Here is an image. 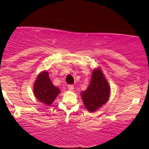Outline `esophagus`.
<instances>
[{"label": "esophagus", "instance_id": "34e87169", "mask_svg": "<svg viewBox=\"0 0 149 149\" xmlns=\"http://www.w3.org/2000/svg\"><path fill=\"white\" fill-rule=\"evenodd\" d=\"M68 89H69V90H70V91H73L74 89V87L73 85H68Z\"/></svg>", "mask_w": 149, "mask_h": 149}]
</instances>
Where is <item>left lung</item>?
<instances>
[{
  "label": "left lung",
  "instance_id": "1",
  "mask_svg": "<svg viewBox=\"0 0 149 149\" xmlns=\"http://www.w3.org/2000/svg\"><path fill=\"white\" fill-rule=\"evenodd\" d=\"M110 94V85L104 74L99 67L95 68L87 89L81 93L84 106L90 113L97 111L107 102Z\"/></svg>",
  "mask_w": 149,
  "mask_h": 149
}]
</instances>
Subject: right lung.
I'll return each instance as SVG.
<instances>
[{"label": "right lung", "instance_id": "right-lung-1", "mask_svg": "<svg viewBox=\"0 0 149 149\" xmlns=\"http://www.w3.org/2000/svg\"><path fill=\"white\" fill-rule=\"evenodd\" d=\"M33 93L38 101L49 106L60 94V90L54 86L49 78L48 72L43 71L38 74L34 82Z\"/></svg>", "mask_w": 149, "mask_h": 149}]
</instances>
